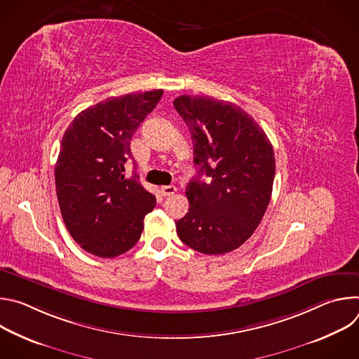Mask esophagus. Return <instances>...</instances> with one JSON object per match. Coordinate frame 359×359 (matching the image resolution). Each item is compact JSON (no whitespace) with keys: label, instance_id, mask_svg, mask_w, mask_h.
<instances>
[{"label":"esophagus","instance_id":"1","mask_svg":"<svg viewBox=\"0 0 359 359\" xmlns=\"http://www.w3.org/2000/svg\"><path fill=\"white\" fill-rule=\"evenodd\" d=\"M161 191H162V194H163V196H172V194H175V193L177 191V187H176V186H173V184L162 186V187H161Z\"/></svg>","mask_w":359,"mask_h":359}]
</instances>
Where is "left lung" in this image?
Returning <instances> with one entry per match:
<instances>
[{"label": "left lung", "instance_id": "left-lung-1", "mask_svg": "<svg viewBox=\"0 0 359 359\" xmlns=\"http://www.w3.org/2000/svg\"><path fill=\"white\" fill-rule=\"evenodd\" d=\"M173 105L190 130L198 165L186 187L190 208L176 222L177 234L203 254L233 251L267 210L276 175L273 144L252 116L231 102L182 95ZM203 175L210 179L201 181Z\"/></svg>", "mask_w": 359, "mask_h": 359}]
</instances>
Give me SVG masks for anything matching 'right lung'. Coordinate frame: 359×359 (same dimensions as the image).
Segmentation results:
<instances>
[{
  "label": "right lung",
  "mask_w": 359,
  "mask_h": 359,
  "mask_svg": "<svg viewBox=\"0 0 359 359\" xmlns=\"http://www.w3.org/2000/svg\"><path fill=\"white\" fill-rule=\"evenodd\" d=\"M162 95L155 89L108 97L76 115L64 133L55 165L61 215L72 238L97 257L114 259L130 250L144 216L156 206L139 177L123 172L133 161V133Z\"/></svg>",
  "instance_id": "right-lung-1"
}]
</instances>
